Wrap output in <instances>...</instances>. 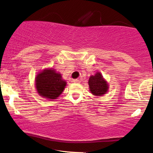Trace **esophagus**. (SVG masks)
Listing matches in <instances>:
<instances>
[{
    "instance_id": "obj_1",
    "label": "esophagus",
    "mask_w": 153,
    "mask_h": 153,
    "mask_svg": "<svg viewBox=\"0 0 153 153\" xmlns=\"http://www.w3.org/2000/svg\"><path fill=\"white\" fill-rule=\"evenodd\" d=\"M73 82H74V83H79V80L77 79H73Z\"/></svg>"
}]
</instances>
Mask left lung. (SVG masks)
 <instances>
[{"label":"left lung","instance_id":"1","mask_svg":"<svg viewBox=\"0 0 153 153\" xmlns=\"http://www.w3.org/2000/svg\"><path fill=\"white\" fill-rule=\"evenodd\" d=\"M89 87L92 95L102 96L105 95L108 90V84L104 79L100 72H97L94 76H91L89 79Z\"/></svg>","mask_w":153,"mask_h":153}]
</instances>
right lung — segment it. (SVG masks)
<instances>
[{"mask_svg":"<svg viewBox=\"0 0 153 153\" xmlns=\"http://www.w3.org/2000/svg\"><path fill=\"white\" fill-rule=\"evenodd\" d=\"M66 82L61 74L53 68H47L40 71L35 78V87L37 93L45 98L56 99L63 92Z\"/></svg>","mask_w":153,"mask_h":153,"instance_id":"obj_1","label":"right lung"}]
</instances>
